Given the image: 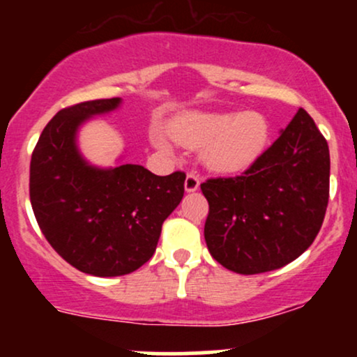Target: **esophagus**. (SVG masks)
I'll return each mask as SVG.
<instances>
[{
    "instance_id": "1",
    "label": "esophagus",
    "mask_w": 357,
    "mask_h": 357,
    "mask_svg": "<svg viewBox=\"0 0 357 357\" xmlns=\"http://www.w3.org/2000/svg\"><path fill=\"white\" fill-rule=\"evenodd\" d=\"M199 188V178L196 176L195 173H190L186 176V179H184V190L186 192H192L196 191Z\"/></svg>"
}]
</instances>
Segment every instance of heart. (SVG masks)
<instances>
[{
  "mask_svg": "<svg viewBox=\"0 0 357 357\" xmlns=\"http://www.w3.org/2000/svg\"><path fill=\"white\" fill-rule=\"evenodd\" d=\"M169 135L178 144L202 149V161L215 173H240L264 154L270 127L264 114L255 110L233 112H188L169 122ZM151 141L158 149L173 153V141L154 127Z\"/></svg>",
  "mask_w": 357,
  "mask_h": 357,
  "instance_id": "1",
  "label": "heart"
}]
</instances>
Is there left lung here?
Masks as SVG:
<instances>
[{
    "mask_svg": "<svg viewBox=\"0 0 357 357\" xmlns=\"http://www.w3.org/2000/svg\"><path fill=\"white\" fill-rule=\"evenodd\" d=\"M329 171L327 141L298 109L243 174L202 184L210 204L204 240L211 257L241 275L277 270L301 257L322 227Z\"/></svg>",
    "mask_w": 357,
    "mask_h": 357,
    "instance_id": "left-lung-1",
    "label": "left lung"
}]
</instances>
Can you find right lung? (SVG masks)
I'll return each mask as SVG.
<instances>
[{"mask_svg": "<svg viewBox=\"0 0 357 357\" xmlns=\"http://www.w3.org/2000/svg\"><path fill=\"white\" fill-rule=\"evenodd\" d=\"M121 104L114 97L61 109L31 154L30 199L40 230L63 260L96 277L126 275L142 267L184 195L181 171L155 176L126 162L99 167L82 155L80 127Z\"/></svg>", "mask_w": 357, "mask_h": 357, "instance_id": "1", "label": "right lung"}]
</instances>
